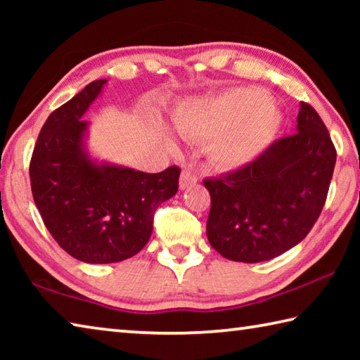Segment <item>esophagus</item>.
Returning a JSON list of instances; mask_svg holds the SVG:
<instances>
[{"label":"esophagus","mask_w":360,"mask_h":360,"mask_svg":"<svg viewBox=\"0 0 360 360\" xmlns=\"http://www.w3.org/2000/svg\"><path fill=\"white\" fill-rule=\"evenodd\" d=\"M198 181V176L195 174L191 168H184L181 173V178H179V187L181 188H187L188 186L195 184V182Z\"/></svg>","instance_id":"esophagus-1"}]
</instances>
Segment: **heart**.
Wrapping results in <instances>:
<instances>
[{
    "label": "heart",
    "instance_id": "1",
    "mask_svg": "<svg viewBox=\"0 0 360 360\" xmlns=\"http://www.w3.org/2000/svg\"><path fill=\"white\" fill-rule=\"evenodd\" d=\"M257 89L229 90L179 109L174 125L184 136H217L212 154L222 165L246 163L264 150L281 125V112Z\"/></svg>",
    "mask_w": 360,
    "mask_h": 360
}]
</instances>
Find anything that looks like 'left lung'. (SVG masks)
Masks as SVG:
<instances>
[{"mask_svg":"<svg viewBox=\"0 0 360 360\" xmlns=\"http://www.w3.org/2000/svg\"><path fill=\"white\" fill-rule=\"evenodd\" d=\"M337 150L319 114L300 103L297 131L238 169L203 181L210 245L225 259L270 260L298 245L324 208Z\"/></svg>","mask_w":360,"mask_h":360,"instance_id":"1","label":"left lung"}]
</instances>
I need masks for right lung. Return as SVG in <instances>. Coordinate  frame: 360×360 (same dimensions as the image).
<instances>
[{"mask_svg": "<svg viewBox=\"0 0 360 360\" xmlns=\"http://www.w3.org/2000/svg\"><path fill=\"white\" fill-rule=\"evenodd\" d=\"M106 79L49 115L30 162L33 200L58 246L87 264H112L138 254L149 241L155 210L178 192L181 169L143 173L89 157L82 115Z\"/></svg>", "mask_w": 360, "mask_h": 360, "instance_id": "right-lung-1", "label": "right lung"}]
</instances>
